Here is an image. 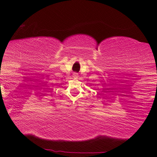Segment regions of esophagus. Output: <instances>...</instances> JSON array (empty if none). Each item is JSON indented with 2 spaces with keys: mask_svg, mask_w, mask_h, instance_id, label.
I'll use <instances>...</instances> for the list:
<instances>
[{
  "mask_svg": "<svg viewBox=\"0 0 157 157\" xmlns=\"http://www.w3.org/2000/svg\"><path fill=\"white\" fill-rule=\"evenodd\" d=\"M78 77H79L78 74L76 73V72H74V73H73V77H74V78H75V79H77V78H78Z\"/></svg>",
  "mask_w": 157,
  "mask_h": 157,
  "instance_id": "1",
  "label": "esophagus"
}]
</instances>
